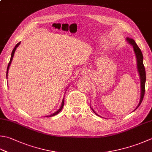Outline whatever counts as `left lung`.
<instances>
[{
	"mask_svg": "<svg viewBox=\"0 0 152 152\" xmlns=\"http://www.w3.org/2000/svg\"><path fill=\"white\" fill-rule=\"evenodd\" d=\"M126 41L133 47L135 55H136V61H137L138 71L140 75V86H141L140 100V102L138 103L137 107H136V109H137L138 107L140 105L141 103L142 102V100L144 99V96L145 94V80H146V76H145V68L143 64V55H142L141 50L140 49V48L137 45V44L136 43L134 40L132 39L127 37ZM92 110H93V111L94 112L95 114L98 115L94 111V109Z\"/></svg>",
	"mask_w": 152,
	"mask_h": 152,
	"instance_id": "left-lung-1",
	"label": "left lung"
}]
</instances>
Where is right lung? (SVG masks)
<instances>
[{
	"mask_svg": "<svg viewBox=\"0 0 152 152\" xmlns=\"http://www.w3.org/2000/svg\"><path fill=\"white\" fill-rule=\"evenodd\" d=\"M20 44V42H19L18 43H17L16 45V46H15V47L14 48V49L12 50V54H11V58H10V62H9V63H8V67H7V76H8V70H9V67H10V64H11V62H12V59H13V56H14V53H15V51H16V48L18 47L19 46V45ZM64 98H63V99H62V103H61V107H60V108H59L57 111H56L55 113H53V114H51L50 115H49V116H46V117H53V116H55V115H57L58 113H60V111H61L62 110V107H63V106H64Z\"/></svg>",
	"mask_w": 152,
	"mask_h": 152,
	"instance_id": "obj_1",
	"label": "right lung"
}]
</instances>
